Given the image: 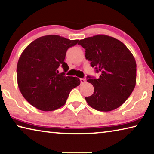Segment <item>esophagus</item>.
I'll use <instances>...</instances> for the list:
<instances>
[{
	"mask_svg": "<svg viewBox=\"0 0 154 154\" xmlns=\"http://www.w3.org/2000/svg\"><path fill=\"white\" fill-rule=\"evenodd\" d=\"M80 82H81V83H82V84H83V83H84L85 82V79H83V78H81Z\"/></svg>",
	"mask_w": 154,
	"mask_h": 154,
	"instance_id": "obj_1",
	"label": "esophagus"
}]
</instances>
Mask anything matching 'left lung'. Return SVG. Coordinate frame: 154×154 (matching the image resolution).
Segmentation results:
<instances>
[{"instance_id": "1", "label": "left lung", "mask_w": 154, "mask_h": 154, "mask_svg": "<svg viewBox=\"0 0 154 154\" xmlns=\"http://www.w3.org/2000/svg\"><path fill=\"white\" fill-rule=\"evenodd\" d=\"M85 49V58L100 72L98 79L88 76L94 91L85 97L91 107L100 111L114 110L131 94L136 85L137 64L133 55L124 44L104 35L80 40Z\"/></svg>"}]
</instances>
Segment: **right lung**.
Segmentation results:
<instances>
[{
	"label": "right lung",
	"instance_id": "add662e5",
	"mask_svg": "<svg viewBox=\"0 0 154 154\" xmlns=\"http://www.w3.org/2000/svg\"><path fill=\"white\" fill-rule=\"evenodd\" d=\"M78 41L51 35L38 38L26 48L17 62V78L21 93L30 105L43 111L56 110L79 85V78L64 75L69 69L64 62L66 51ZM60 66L65 71L61 74Z\"/></svg>",
	"mask_w": 154,
	"mask_h": 154
}]
</instances>
